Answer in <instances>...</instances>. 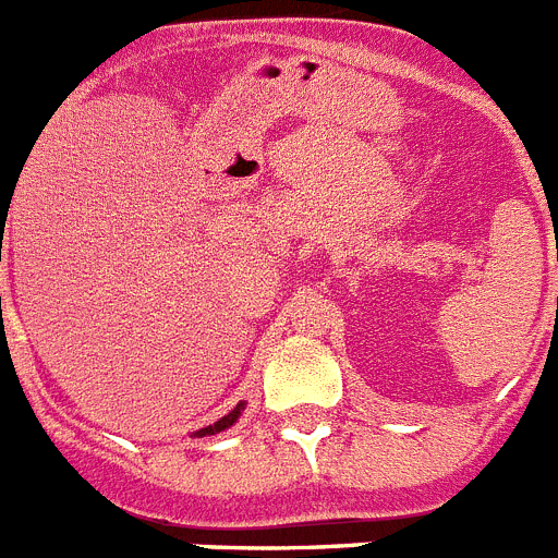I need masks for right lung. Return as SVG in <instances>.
Wrapping results in <instances>:
<instances>
[{
	"instance_id": "right-lung-1",
	"label": "right lung",
	"mask_w": 558,
	"mask_h": 558,
	"mask_svg": "<svg viewBox=\"0 0 558 558\" xmlns=\"http://www.w3.org/2000/svg\"><path fill=\"white\" fill-rule=\"evenodd\" d=\"M240 411H243V402H240V405H236L234 411L229 413V416L218 418L215 425H209V427H204V430H198V436H215V433H220V430H226V427H231L236 422V416H240Z\"/></svg>"
}]
</instances>
